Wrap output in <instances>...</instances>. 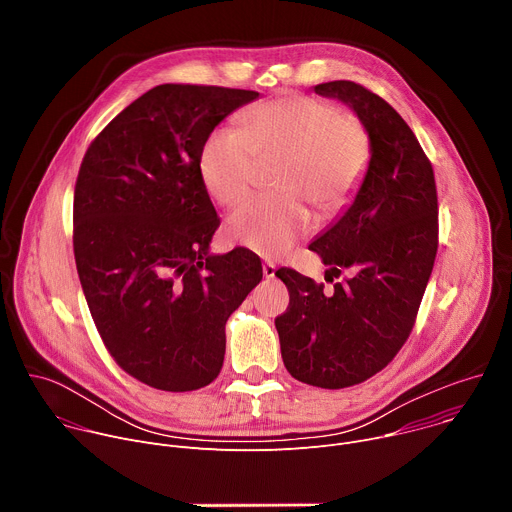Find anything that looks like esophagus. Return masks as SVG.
<instances>
[{"instance_id":"esophagus-1","label":"esophagus","mask_w":512,"mask_h":512,"mask_svg":"<svg viewBox=\"0 0 512 512\" xmlns=\"http://www.w3.org/2000/svg\"><path fill=\"white\" fill-rule=\"evenodd\" d=\"M275 263L273 261H265L263 263V275H265V279H273L275 277Z\"/></svg>"}]
</instances>
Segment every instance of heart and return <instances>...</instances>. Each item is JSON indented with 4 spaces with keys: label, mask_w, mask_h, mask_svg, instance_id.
Masks as SVG:
<instances>
[{
    "label": "heart",
    "mask_w": 512,
    "mask_h": 512,
    "mask_svg": "<svg viewBox=\"0 0 512 512\" xmlns=\"http://www.w3.org/2000/svg\"><path fill=\"white\" fill-rule=\"evenodd\" d=\"M373 160L371 131L356 113L312 95H285L239 115L237 131H212L200 150V176L223 206L243 202L275 162L277 192L249 200L227 223L229 237L261 255L287 251L312 227L314 206L334 216L356 194Z\"/></svg>",
    "instance_id": "1"
}]
</instances>
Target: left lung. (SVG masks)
I'll list each match as a JSON object with an SVG mask.
<instances>
[{"mask_svg": "<svg viewBox=\"0 0 512 512\" xmlns=\"http://www.w3.org/2000/svg\"><path fill=\"white\" fill-rule=\"evenodd\" d=\"M314 91L348 103L367 123L373 160L340 221L318 237L324 283L281 267L287 310L275 318L289 375L312 387L344 389L371 379L407 342L437 253V190L429 158L405 119L377 93L352 81Z\"/></svg>", "mask_w": 512, "mask_h": 512, "instance_id": "8db88e82", "label": "left lung"}]
</instances>
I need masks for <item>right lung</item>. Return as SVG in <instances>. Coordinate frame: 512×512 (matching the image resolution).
Instances as JSON below:
<instances>
[{"label":"right lung","instance_id":"right-lung-1","mask_svg":"<svg viewBox=\"0 0 512 512\" xmlns=\"http://www.w3.org/2000/svg\"><path fill=\"white\" fill-rule=\"evenodd\" d=\"M257 91L160 85L89 145L72 247L97 332L119 367L160 391H196L225 360V324L261 281L247 249L208 255L221 225L200 176L212 129Z\"/></svg>","mask_w":512,"mask_h":512}]
</instances>
